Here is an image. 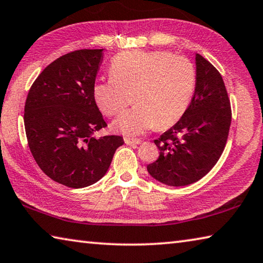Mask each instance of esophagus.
Returning a JSON list of instances; mask_svg holds the SVG:
<instances>
[{
  "mask_svg": "<svg viewBox=\"0 0 263 263\" xmlns=\"http://www.w3.org/2000/svg\"><path fill=\"white\" fill-rule=\"evenodd\" d=\"M125 144L127 145H139L141 144L140 139H133V138H125Z\"/></svg>",
  "mask_w": 263,
  "mask_h": 263,
  "instance_id": "1",
  "label": "esophagus"
}]
</instances>
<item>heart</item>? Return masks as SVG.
<instances>
[{
	"label": "heart",
	"mask_w": 263,
	"mask_h": 263,
	"mask_svg": "<svg viewBox=\"0 0 263 263\" xmlns=\"http://www.w3.org/2000/svg\"><path fill=\"white\" fill-rule=\"evenodd\" d=\"M195 83V68L186 58L163 51H130L111 60L110 78L96 82L92 95L106 116L121 114L133 97L136 105L119 116L112 127L138 136L179 121L193 99Z\"/></svg>",
	"instance_id": "b5f03b06"
}]
</instances>
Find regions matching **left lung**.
Listing matches in <instances>:
<instances>
[{"label": "left lung", "mask_w": 263, "mask_h": 263, "mask_svg": "<svg viewBox=\"0 0 263 263\" xmlns=\"http://www.w3.org/2000/svg\"><path fill=\"white\" fill-rule=\"evenodd\" d=\"M195 60L193 99L180 121L154 140L160 155L147 166L153 179L172 186L194 183L211 171L225 148L232 118L221 75L202 55Z\"/></svg>", "instance_id": "8db88e82"}]
</instances>
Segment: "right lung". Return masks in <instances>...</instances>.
<instances>
[{"instance_id":"1","label":"right lung","mask_w":263,"mask_h":263,"mask_svg":"<svg viewBox=\"0 0 263 263\" xmlns=\"http://www.w3.org/2000/svg\"><path fill=\"white\" fill-rule=\"evenodd\" d=\"M103 50L58 58L31 86L24 108L29 147L45 174L69 188H84L105 175L124 140L96 138L106 126L92 95Z\"/></svg>"}]
</instances>
